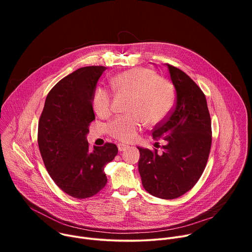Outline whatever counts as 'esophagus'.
I'll list each match as a JSON object with an SVG mask.
<instances>
[{
    "label": "esophagus",
    "mask_w": 252,
    "mask_h": 252,
    "mask_svg": "<svg viewBox=\"0 0 252 252\" xmlns=\"http://www.w3.org/2000/svg\"><path fill=\"white\" fill-rule=\"evenodd\" d=\"M126 148H127V146H126V145H124V143H118V149H119V152H123V151H125Z\"/></svg>",
    "instance_id": "34e87169"
}]
</instances>
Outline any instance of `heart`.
I'll return each mask as SVG.
<instances>
[{"label": "heart", "instance_id": "1", "mask_svg": "<svg viewBox=\"0 0 252 252\" xmlns=\"http://www.w3.org/2000/svg\"><path fill=\"white\" fill-rule=\"evenodd\" d=\"M111 87L119 95L127 96L126 115L116 118L107 127L109 133L124 142L134 140L148 124L158 126L173 110L175 94L172 85L150 68H133L111 79ZM93 109L99 117L112 112V95L102 88L94 92Z\"/></svg>", "mask_w": 252, "mask_h": 252}]
</instances>
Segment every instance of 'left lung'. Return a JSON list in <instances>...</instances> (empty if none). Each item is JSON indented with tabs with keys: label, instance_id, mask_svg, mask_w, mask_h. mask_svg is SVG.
Returning <instances> with one entry per match:
<instances>
[{
	"label": "left lung",
	"instance_id": "obj_1",
	"mask_svg": "<svg viewBox=\"0 0 252 252\" xmlns=\"http://www.w3.org/2000/svg\"><path fill=\"white\" fill-rule=\"evenodd\" d=\"M176 100L168 118L153 130L158 148H137L138 171L145 189L154 196L173 199L190 190L201 176L211 147V120L200 88L182 69L166 63Z\"/></svg>",
	"mask_w": 252,
	"mask_h": 252
}]
</instances>
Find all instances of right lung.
Masks as SVG:
<instances>
[{
	"mask_svg": "<svg viewBox=\"0 0 252 252\" xmlns=\"http://www.w3.org/2000/svg\"><path fill=\"white\" fill-rule=\"evenodd\" d=\"M105 66L81 67L62 79L48 94L39 121L38 143L45 166L66 194L84 199L106 185V163L118 155L114 143L89 149L87 134L95 119L92 98Z\"/></svg>",
	"mask_w": 252,
	"mask_h": 252,
	"instance_id": "add662e5",
	"label": "right lung"
}]
</instances>
